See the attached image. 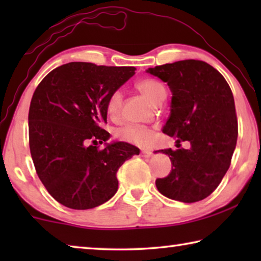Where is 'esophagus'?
<instances>
[{"instance_id": "obj_1", "label": "esophagus", "mask_w": 261, "mask_h": 261, "mask_svg": "<svg viewBox=\"0 0 261 261\" xmlns=\"http://www.w3.org/2000/svg\"><path fill=\"white\" fill-rule=\"evenodd\" d=\"M152 152L151 151H147V149H143V151L140 152V155L143 156V158H149V156H152Z\"/></svg>"}]
</instances>
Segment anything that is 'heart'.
<instances>
[{
    "instance_id": "obj_1",
    "label": "heart",
    "mask_w": 261,
    "mask_h": 261,
    "mask_svg": "<svg viewBox=\"0 0 261 261\" xmlns=\"http://www.w3.org/2000/svg\"><path fill=\"white\" fill-rule=\"evenodd\" d=\"M137 88L141 94L146 96L154 105L161 103L166 98V88L162 84L153 78H146L137 84ZM123 103V94L121 91H115L109 95L107 100V113L112 118L118 117L121 113ZM118 139L126 143L138 145V146H147L152 143L153 134L148 127L144 125L129 124L121 127L116 131Z\"/></svg>"
}]
</instances>
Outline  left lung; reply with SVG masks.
Returning <instances> with one entry per match:
<instances>
[{"instance_id":"obj_1","label":"left lung","mask_w":261,"mask_h":261,"mask_svg":"<svg viewBox=\"0 0 261 261\" xmlns=\"http://www.w3.org/2000/svg\"><path fill=\"white\" fill-rule=\"evenodd\" d=\"M169 86L170 115L163 134L177 138V149H161L171 171L158 178L160 193L173 200L196 202L219 187L230 167L238 124L232 92L224 77L204 61L184 60L149 68ZM192 144L179 149L180 141Z\"/></svg>"}]
</instances>
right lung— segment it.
Masks as SVG:
<instances>
[{
    "label": "right lung",
    "mask_w": 261,
    "mask_h": 261,
    "mask_svg": "<svg viewBox=\"0 0 261 261\" xmlns=\"http://www.w3.org/2000/svg\"><path fill=\"white\" fill-rule=\"evenodd\" d=\"M134 67L71 62L50 71L35 88L29 112L30 151L39 178L60 204L90 210L118 189L117 170L139 148L109 139L107 100L135 74Z\"/></svg>",
    "instance_id": "add662e5"
}]
</instances>
